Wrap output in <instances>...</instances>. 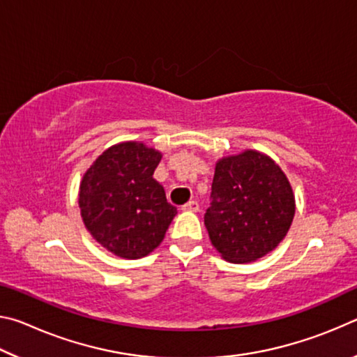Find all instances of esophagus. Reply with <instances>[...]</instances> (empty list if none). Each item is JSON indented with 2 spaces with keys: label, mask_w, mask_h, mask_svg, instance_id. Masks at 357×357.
I'll return each instance as SVG.
<instances>
[{
  "label": "esophagus",
  "mask_w": 357,
  "mask_h": 357,
  "mask_svg": "<svg viewBox=\"0 0 357 357\" xmlns=\"http://www.w3.org/2000/svg\"><path fill=\"white\" fill-rule=\"evenodd\" d=\"M183 211H189V213H197L198 209H200V206H198V203L197 202H189V203H185V204H183V208H181Z\"/></svg>",
  "instance_id": "esophagus-1"
}]
</instances>
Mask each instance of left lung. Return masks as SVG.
Listing matches in <instances>:
<instances>
[{"label":"left lung","mask_w":357,"mask_h":357,"mask_svg":"<svg viewBox=\"0 0 357 357\" xmlns=\"http://www.w3.org/2000/svg\"><path fill=\"white\" fill-rule=\"evenodd\" d=\"M293 189L275 162L247 149L215 164L204 225L215 250L231 263H250L274 250L294 217Z\"/></svg>","instance_id":"8db88e82"}]
</instances>
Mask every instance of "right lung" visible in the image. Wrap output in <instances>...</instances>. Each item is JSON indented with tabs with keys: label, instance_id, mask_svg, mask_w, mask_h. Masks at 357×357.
Returning <instances> with one entry per match:
<instances>
[{
	"label": "right lung",
	"instance_id": "obj_1",
	"mask_svg": "<svg viewBox=\"0 0 357 357\" xmlns=\"http://www.w3.org/2000/svg\"><path fill=\"white\" fill-rule=\"evenodd\" d=\"M160 159L146 144L124 142L104 151L84 173L78 192L83 223L116 257H146L178 213L153 178Z\"/></svg>",
	"mask_w": 357,
	"mask_h": 357
}]
</instances>
